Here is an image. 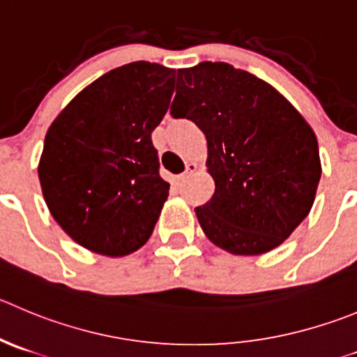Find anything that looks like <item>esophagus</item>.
Returning <instances> with one entry per match:
<instances>
[{
    "label": "esophagus",
    "instance_id": "esophagus-1",
    "mask_svg": "<svg viewBox=\"0 0 357 357\" xmlns=\"http://www.w3.org/2000/svg\"><path fill=\"white\" fill-rule=\"evenodd\" d=\"M196 168H198V166H196L195 162H189V165L185 166V172L182 173V175H176L175 178H173V181H175V184H182V182H185V181H188L189 176H191V175H195Z\"/></svg>",
    "mask_w": 357,
    "mask_h": 357
}]
</instances>
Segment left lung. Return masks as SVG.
Listing matches in <instances>:
<instances>
[{
    "label": "left lung",
    "mask_w": 357,
    "mask_h": 357,
    "mask_svg": "<svg viewBox=\"0 0 357 357\" xmlns=\"http://www.w3.org/2000/svg\"><path fill=\"white\" fill-rule=\"evenodd\" d=\"M172 115L206 138L215 191L195 208L206 238L235 256L289 238L321 178L317 138L300 112L256 75L205 61L178 70Z\"/></svg>",
    "instance_id": "obj_1"
}]
</instances>
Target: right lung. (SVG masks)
Listing matches in <instances>:
<instances>
[{"instance_id": "right-lung-1", "label": "right lung", "mask_w": 357, "mask_h": 357, "mask_svg": "<svg viewBox=\"0 0 357 357\" xmlns=\"http://www.w3.org/2000/svg\"><path fill=\"white\" fill-rule=\"evenodd\" d=\"M175 89V70L135 61L80 91L47 131L38 176L50 213L79 245L121 257L151 238L169 184L152 131Z\"/></svg>"}]
</instances>
